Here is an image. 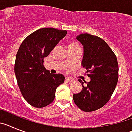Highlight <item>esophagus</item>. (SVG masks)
I'll use <instances>...</instances> for the list:
<instances>
[{"label": "esophagus", "mask_w": 132, "mask_h": 132, "mask_svg": "<svg viewBox=\"0 0 132 132\" xmlns=\"http://www.w3.org/2000/svg\"><path fill=\"white\" fill-rule=\"evenodd\" d=\"M65 81L67 82H72L73 81H74V80L72 78H68V77H66L65 78Z\"/></svg>", "instance_id": "1"}]
</instances>
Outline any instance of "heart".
Masks as SVG:
<instances>
[{
	"label": "heart",
	"instance_id": "obj_1",
	"mask_svg": "<svg viewBox=\"0 0 132 132\" xmlns=\"http://www.w3.org/2000/svg\"><path fill=\"white\" fill-rule=\"evenodd\" d=\"M79 44H78L77 42H71L68 45V49L69 50H71V49H74L76 48H77V47H79Z\"/></svg>",
	"mask_w": 132,
	"mask_h": 132
}]
</instances>
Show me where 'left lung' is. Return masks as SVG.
I'll use <instances>...</instances> for the list:
<instances>
[{
  "mask_svg": "<svg viewBox=\"0 0 132 132\" xmlns=\"http://www.w3.org/2000/svg\"><path fill=\"white\" fill-rule=\"evenodd\" d=\"M84 47L82 66L91 80L79 79L82 90L73 95L76 106L84 112H92L102 108L110 99L118 80V63L114 52L101 38L89 34L76 37Z\"/></svg>",
  "mask_w": 132,
  "mask_h": 132,
  "instance_id": "obj_1",
  "label": "left lung"
}]
</instances>
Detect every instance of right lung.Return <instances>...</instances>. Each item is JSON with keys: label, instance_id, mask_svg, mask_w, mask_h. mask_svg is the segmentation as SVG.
Here are the masks:
<instances>
[{"label": "right lung", "instance_id": "right-lung-1", "mask_svg": "<svg viewBox=\"0 0 132 132\" xmlns=\"http://www.w3.org/2000/svg\"><path fill=\"white\" fill-rule=\"evenodd\" d=\"M66 34V30L40 28L27 36L19 47L14 64L17 83L24 98L34 107L51 104L56 88L64 82V75L51 74L43 63Z\"/></svg>", "mask_w": 132, "mask_h": 132}]
</instances>
